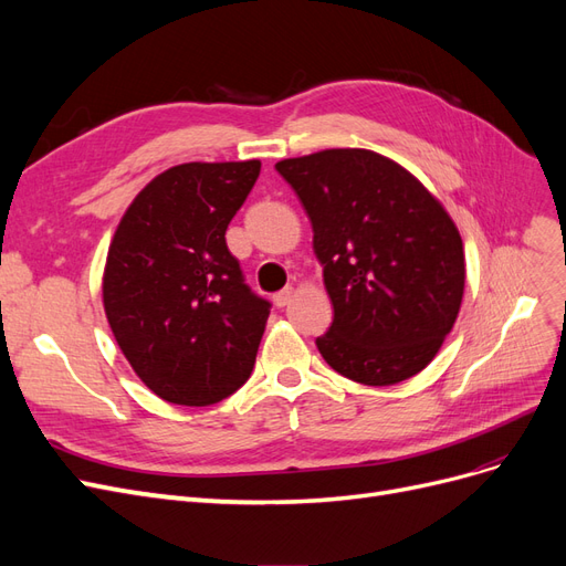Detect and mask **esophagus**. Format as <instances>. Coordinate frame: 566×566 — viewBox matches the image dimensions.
<instances>
[{"label":"esophagus","mask_w":566,"mask_h":566,"mask_svg":"<svg viewBox=\"0 0 566 566\" xmlns=\"http://www.w3.org/2000/svg\"><path fill=\"white\" fill-rule=\"evenodd\" d=\"M293 295H295V287H293V285H287V287H283V290H281V293L273 295V304H276L279 310H283V306H287V304H290V300H293Z\"/></svg>","instance_id":"1"}]
</instances>
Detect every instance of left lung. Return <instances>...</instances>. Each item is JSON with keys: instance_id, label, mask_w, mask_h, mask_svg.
Segmentation results:
<instances>
[{"instance_id": "obj_1", "label": "left lung", "mask_w": 566, "mask_h": 566, "mask_svg": "<svg viewBox=\"0 0 566 566\" xmlns=\"http://www.w3.org/2000/svg\"><path fill=\"white\" fill-rule=\"evenodd\" d=\"M276 169L310 214L335 310L328 333L316 337L321 356L370 387L413 378L451 333L465 290L451 214L375 150L328 148Z\"/></svg>"}]
</instances>
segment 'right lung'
Wrapping results in <instances>:
<instances>
[{"label": "right lung", "instance_id": "obj_1", "mask_svg": "<svg viewBox=\"0 0 566 566\" xmlns=\"http://www.w3.org/2000/svg\"><path fill=\"white\" fill-rule=\"evenodd\" d=\"M260 169V160L169 167L115 229L106 318L134 373L169 403H217L252 373L271 304L245 285L224 235Z\"/></svg>", "mask_w": 566, "mask_h": 566}]
</instances>
